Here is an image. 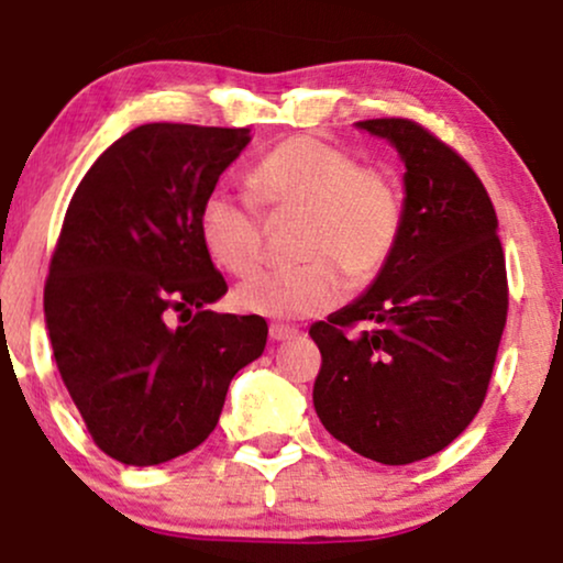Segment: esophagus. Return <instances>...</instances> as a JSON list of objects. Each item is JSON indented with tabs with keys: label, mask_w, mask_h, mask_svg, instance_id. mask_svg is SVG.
<instances>
[{
	"label": "esophagus",
	"mask_w": 563,
	"mask_h": 563,
	"mask_svg": "<svg viewBox=\"0 0 563 563\" xmlns=\"http://www.w3.org/2000/svg\"><path fill=\"white\" fill-rule=\"evenodd\" d=\"M294 335H299V328L283 325V322H273V325H269V339L273 341H288L294 339Z\"/></svg>",
	"instance_id": "esophagus-1"
}]
</instances>
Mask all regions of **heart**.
I'll return each instance as SVG.
<instances>
[{
    "mask_svg": "<svg viewBox=\"0 0 563 563\" xmlns=\"http://www.w3.org/2000/svg\"><path fill=\"white\" fill-rule=\"evenodd\" d=\"M243 196L211 190L200 200L198 235L224 273L245 277L262 267L267 219L299 217L294 241L301 264L251 277L235 288L243 312L299 320L333 309L346 280L365 286L397 251L405 198L386 169L363 166L346 147L312 134L283 140L256 161Z\"/></svg>",
    "mask_w": 563,
    "mask_h": 563,
    "instance_id": "1",
    "label": "heart"
}]
</instances>
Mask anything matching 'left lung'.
<instances>
[{"label": "left lung", "mask_w": 563, "mask_h": 563, "mask_svg": "<svg viewBox=\"0 0 563 563\" xmlns=\"http://www.w3.org/2000/svg\"><path fill=\"white\" fill-rule=\"evenodd\" d=\"M357 126L405 161V228L363 299L309 328L322 354L312 399L339 442L405 466L461 437L487 397L508 318L506 254L461 153L412 119Z\"/></svg>", "instance_id": "left-lung-1"}]
</instances>
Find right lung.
<instances>
[{
  "mask_svg": "<svg viewBox=\"0 0 563 563\" xmlns=\"http://www.w3.org/2000/svg\"><path fill=\"white\" fill-rule=\"evenodd\" d=\"M249 140V129L142 124L95 161L68 203L44 318L89 437L126 466L196 450L232 376L267 344L260 314L206 309L228 283L198 235L200 200ZM174 313L183 327L168 325Z\"/></svg>",
  "mask_w": 563,
  "mask_h": 563,
  "instance_id": "obj_1",
  "label": "right lung"
}]
</instances>
